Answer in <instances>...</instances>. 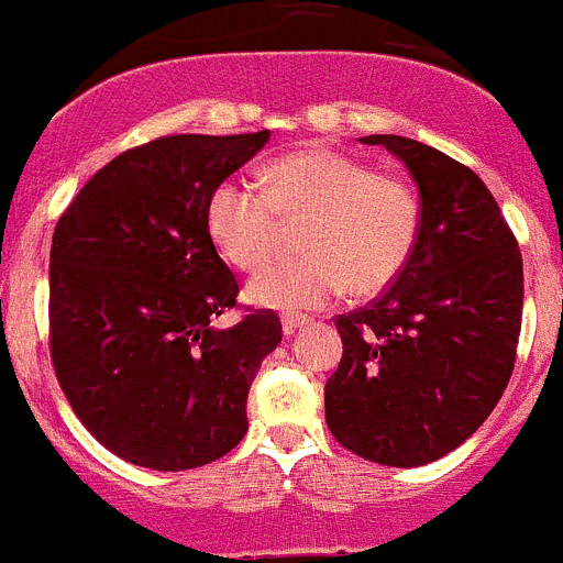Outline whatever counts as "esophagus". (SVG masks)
Returning a JSON list of instances; mask_svg holds the SVG:
<instances>
[{"mask_svg":"<svg viewBox=\"0 0 563 563\" xmlns=\"http://www.w3.org/2000/svg\"><path fill=\"white\" fill-rule=\"evenodd\" d=\"M303 323H309L303 316H285V318H282V332L296 334V329H301Z\"/></svg>","mask_w":563,"mask_h":563,"instance_id":"34e87169","label":"esophagus"}]
</instances>
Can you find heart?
<instances>
[{
	"instance_id": "heart-1",
	"label": "heart",
	"mask_w": 563,
	"mask_h": 563,
	"mask_svg": "<svg viewBox=\"0 0 563 563\" xmlns=\"http://www.w3.org/2000/svg\"><path fill=\"white\" fill-rule=\"evenodd\" d=\"M307 256L262 267L247 298L260 307L307 312L345 287L374 296L394 285L419 242L421 203L410 184L329 147H303L262 169V187L225 178L209 198V231L231 265L260 267L282 220H303Z\"/></svg>"
}]
</instances>
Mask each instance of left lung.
<instances>
[{
	"instance_id": "left-lung-1",
	"label": "left lung",
	"mask_w": 563,
	"mask_h": 563,
	"mask_svg": "<svg viewBox=\"0 0 563 563\" xmlns=\"http://www.w3.org/2000/svg\"><path fill=\"white\" fill-rule=\"evenodd\" d=\"M410 169L421 229L394 285L338 316L343 357L323 388L338 443L383 466H424L492 416L517 363L522 254L477 175L430 144L363 136Z\"/></svg>"
}]
</instances>
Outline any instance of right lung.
I'll return each instance as SVG.
<instances>
[{"label": "right lung", "instance_id": "add662e5", "mask_svg": "<svg viewBox=\"0 0 563 563\" xmlns=\"http://www.w3.org/2000/svg\"><path fill=\"white\" fill-rule=\"evenodd\" d=\"M267 139H153L97 169L55 225V376L82 427L133 466H206L247 432V390L282 343V321L254 309L236 327H214L240 285L206 211Z\"/></svg>", "mask_w": 563, "mask_h": 563}]
</instances>
